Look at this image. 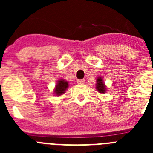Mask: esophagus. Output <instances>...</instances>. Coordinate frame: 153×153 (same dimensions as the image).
Here are the masks:
<instances>
[{
    "mask_svg": "<svg viewBox=\"0 0 153 153\" xmlns=\"http://www.w3.org/2000/svg\"><path fill=\"white\" fill-rule=\"evenodd\" d=\"M77 83H79V84H83V83H85V79H78Z\"/></svg>",
    "mask_w": 153,
    "mask_h": 153,
    "instance_id": "1",
    "label": "esophagus"
}]
</instances>
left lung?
<instances>
[{
    "instance_id": "left-lung-1",
    "label": "left lung",
    "mask_w": 153,
    "mask_h": 153,
    "mask_svg": "<svg viewBox=\"0 0 153 153\" xmlns=\"http://www.w3.org/2000/svg\"><path fill=\"white\" fill-rule=\"evenodd\" d=\"M97 90H98L99 93H105L106 92V86L105 83H103V79L100 76H98L97 79V85H96Z\"/></svg>"
}]
</instances>
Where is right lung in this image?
Returning <instances> with one entry per match:
<instances>
[{"instance_id": "1", "label": "right lung", "mask_w": 153, "mask_h": 153, "mask_svg": "<svg viewBox=\"0 0 153 153\" xmlns=\"http://www.w3.org/2000/svg\"><path fill=\"white\" fill-rule=\"evenodd\" d=\"M68 82L64 79H59L56 83V87L54 89V93L56 96H60L65 93L66 90L68 88Z\"/></svg>"}]
</instances>
